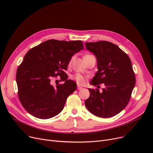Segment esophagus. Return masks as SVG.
<instances>
[{
    "label": "esophagus",
    "instance_id": "obj_1",
    "mask_svg": "<svg viewBox=\"0 0 153 153\" xmlns=\"http://www.w3.org/2000/svg\"><path fill=\"white\" fill-rule=\"evenodd\" d=\"M77 89L78 90H81V89H82V87H81V85H77Z\"/></svg>",
    "mask_w": 153,
    "mask_h": 153
}]
</instances>
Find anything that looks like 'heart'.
Returning a JSON list of instances; mask_svg holds the SVG:
<instances>
[{
	"mask_svg": "<svg viewBox=\"0 0 153 153\" xmlns=\"http://www.w3.org/2000/svg\"><path fill=\"white\" fill-rule=\"evenodd\" d=\"M86 56H91V55L89 54V55H86ZM74 79L79 84H84L86 81V77L80 74H76L74 76Z\"/></svg>",
	"mask_w": 153,
	"mask_h": 153,
	"instance_id": "b5f03b06",
	"label": "heart"
}]
</instances>
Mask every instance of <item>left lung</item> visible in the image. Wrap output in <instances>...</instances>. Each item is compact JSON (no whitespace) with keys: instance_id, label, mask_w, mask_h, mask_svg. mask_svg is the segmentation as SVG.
<instances>
[{"instance_id":"left-lung-1","label":"left lung","mask_w":153,"mask_h":153,"mask_svg":"<svg viewBox=\"0 0 153 153\" xmlns=\"http://www.w3.org/2000/svg\"><path fill=\"white\" fill-rule=\"evenodd\" d=\"M85 45L97 58L98 71L90 84L105 85L101 92L97 89H89L90 96L85 100V105L97 117H114L126 107L135 85L131 60L123 51L111 42H86Z\"/></svg>"}]
</instances>
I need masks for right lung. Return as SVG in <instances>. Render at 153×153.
<instances>
[{
	"instance_id": "1",
	"label": "right lung",
	"mask_w": 153,
	"mask_h": 153,
	"mask_svg": "<svg viewBox=\"0 0 153 153\" xmlns=\"http://www.w3.org/2000/svg\"><path fill=\"white\" fill-rule=\"evenodd\" d=\"M83 49L80 40L50 39L27 52L17 69L16 81L20 101L30 115L48 119L63 110L68 96L77 87L74 81L68 79L64 71L72 56ZM56 75L63 76L65 82L54 88L51 79Z\"/></svg>"
}]
</instances>
